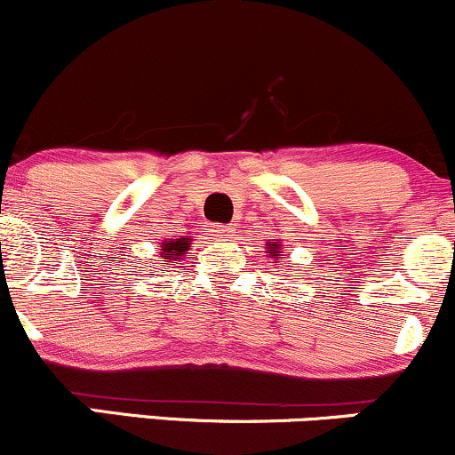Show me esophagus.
Masks as SVG:
<instances>
[{
    "instance_id": "esophagus-1",
    "label": "esophagus",
    "mask_w": 455,
    "mask_h": 455,
    "mask_svg": "<svg viewBox=\"0 0 455 455\" xmlns=\"http://www.w3.org/2000/svg\"><path fill=\"white\" fill-rule=\"evenodd\" d=\"M212 235L213 237H228V235H233V227H224V224H213V227H212Z\"/></svg>"
}]
</instances>
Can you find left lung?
<instances>
[{
  "label": "left lung",
  "instance_id": "1",
  "mask_svg": "<svg viewBox=\"0 0 455 455\" xmlns=\"http://www.w3.org/2000/svg\"><path fill=\"white\" fill-rule=\"evenodd\" d=\"M267 246H270V248H272V257H275V255H276V252H279V251H276V248H279V246H281V243H276V242H275V243H267Z\"/></svg>",
  "mask_w": 455,
  "mask_h": 455
}]
</instances>
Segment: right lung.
<instances>
[{
	"label": "right lung",
	"instance_id": "right-lung-1",
	"mask_svg": "<svg viewBox=\"0 0 455 455\" xmlns=\"http://www.w3.org/2000/svg\"><path fill=\"white\" fill-rule=\"evenodd\" d=\"M161 255L159 261H167V266H174L176 261L183 259L185 251H189L188 240H176V242H164L161 243Z\"/></svg>",
	"mask_w": 455,
	"mask_h": 455
}]
</instances>
